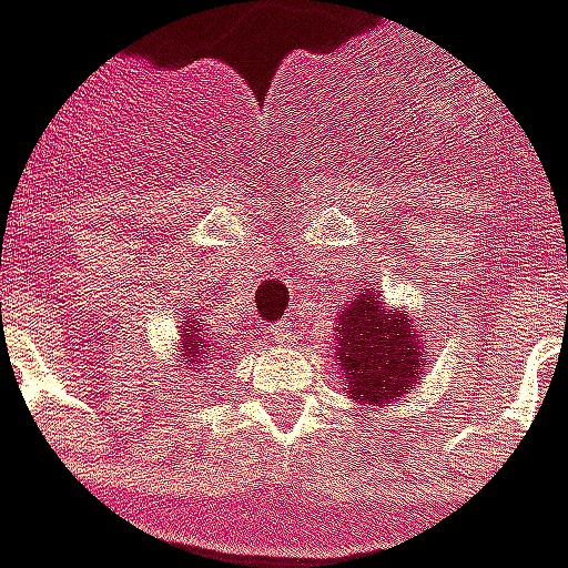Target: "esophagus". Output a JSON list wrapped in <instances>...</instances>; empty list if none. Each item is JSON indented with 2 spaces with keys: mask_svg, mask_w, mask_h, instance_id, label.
Listing matches in <instances>:
<instances>
[{
  "mask_svg": "<svg viewBox=\"0 0 568 568\" xmlns=\"http://www.w3.org/2000/svg\"><path fill=\"white\" fill-rule=\"evenodd\" d=\"M272 334H275V341H281V344H291L293 337H296V322H277L275 328H272Z\"/></svg>",
  "mask_w": 568,
  "mask_h": 568,
  "instance_id": "obj_1",
  "label": "esophagus"
}]
</instances>
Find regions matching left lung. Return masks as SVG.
I'll use <instances>...</instances> for the list:
<instances>
[{
    "mask_svg": "<svg viewBox=\"0 0 568 568\" xmlns=\"http://www.w3.org/2000/svg\"><path fill=\"white\" fill-rule=\"evenodd\" d=\"M337 325V372L344 394L359 406L382 409L409 394L425 375V331L409 312L387 306L372 284L353 293Z\"/></svg>",
    "mask_w": 568,
    "mask_h": 568,
    "instance_id": "obj_1",
    "label": "left lung"
}]
</instances>
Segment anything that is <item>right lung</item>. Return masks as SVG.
<instances>
[{"label":"right lung","instance_id":"1","mask_svg":"<svg viewBox=\"0 0 568 568\" xmlns=\"http://www.w3.org/2000/svg\"><path fill=\"white\" fill-rule=\"evenodd\" d=\"M219 349H222V346H219V337H212V331L205 328L203 315L196 318L193 310L186 312L184 325H181V341H178V363L190 372L193 365L212 363V359L219 356ZM186 378H190V375H186ZM193 394H196V390H193Z\"/></svg>","mask_w":568,"mask_h":568}]
</instances>
